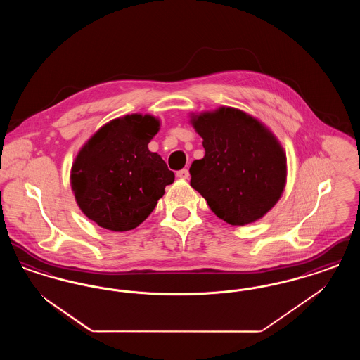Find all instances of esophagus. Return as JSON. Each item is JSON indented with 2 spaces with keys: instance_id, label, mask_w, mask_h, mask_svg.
<instances>
[{
  "instance_id": "1",
  "label": "esophagus",
  "mask_w": 360,
  "mask_h": 360,
  "mask_svg": "<svg viewBox=\"0 0 360 360\" xmlns=\"http://www.w3.org/2000/svg\"><path fill=\"white\" fill-rule=\"evenodd\" d=\"M176 176L181 178V179H188L190 174H188V169H182V170H179V172H176Z\"/></svg>"
}]
</instances>
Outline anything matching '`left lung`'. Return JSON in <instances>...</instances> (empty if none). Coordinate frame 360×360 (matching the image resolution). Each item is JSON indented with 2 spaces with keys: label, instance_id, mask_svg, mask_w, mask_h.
<instances>
[{
  "label": "left lung",
  "instance_id": "obj_1",
  "mask_svg": "<svg viewBox=\"0 0 360 360\" xmlns=\"http://www.w3.org/2000/svg\"><path fill=\"white\" fill-rule=\"evenodd\" d=\"M191 124L205 148L188 170L191 188L225 223L245 225L263 217L286 184V155L276 137L235 108L201 113Z\"/></svg>",
  "mask_w": 360,
  "mask_h": 360
}]
</instances>
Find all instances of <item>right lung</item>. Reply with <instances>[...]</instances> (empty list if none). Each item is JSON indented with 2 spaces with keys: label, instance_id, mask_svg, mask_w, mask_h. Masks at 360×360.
Instances as JSON below:
<instances>
[{
  "label": "right lung",
  "instance_id": "right-lung-1",
  "mask_svg": "<svg viewBox=\"0 0 360 360\" xmlns=\"http://www.w3.org/2000/svg\"><path fill=\"white\" fill-rule=\"evenodd\" d=\"M159 131L150 115H128L105 124L78 153L71 188L86 216L105 229L136 228L174 182L160 155L148 150Z\"/></svg>",
  "mask_w": 360,
  "mask_h": 360
}]
</instances>
